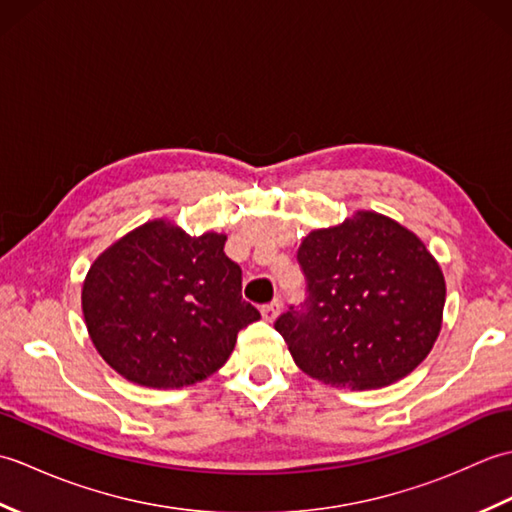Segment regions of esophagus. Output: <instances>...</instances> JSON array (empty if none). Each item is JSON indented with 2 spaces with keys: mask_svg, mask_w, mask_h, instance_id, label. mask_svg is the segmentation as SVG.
Here are the masks:
<instances>
[{
  "mask_svg": "<svg viewBox=\"0 0 512 512\" xmlns=\"http://www.w3.org/2000/svg\"><path fill=\"white\" fill-rule=\"evenodd\" d=\"M279 312H281V303L273 301V303H268V306L262 308V317H264V321L273 323L279 317Z\"/></svg>",
  "mask_w": 512,
  "mask_h": 512,
  "instance_id": "obj_1",
  "label": "esophagus"
}]
</instances>
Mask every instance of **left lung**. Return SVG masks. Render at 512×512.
<instances>
[{"label":"left lung","mask_w":512,"mask_h":512,"mask_svg":"<svg viewBox=\"0 0 512 512\" xmlns=\"http://www.w3.org/2000/svg\"><path fill=\"white\" fill-rule=\"evenodd\" d=\"M308 279L301 312L275 323L301 372L352 391L380 389L416 369L442 328V268L391 217L356 211L314 228L297 253Z\"/></svg>","instance_id":"1"}]
</instances>
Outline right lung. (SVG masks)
Returning <instances> with one entry per match:
<instances>
[{"mask_svg": "<svg viewBox=\"0 0 512 512\" xmlns=\"http://www.w3.org/2000/svg\"><path fill=\"white\" fill-rule=\"evenodd\" d=\"M224 244V233L195 237L160 217L94 259L81 308L114 372L143 387L180 389L228 361L237 332L259 312L242 299V268Z\"/></svg>", "mask_w": 512, "mask_h": 512, "instance_id": "1", "label": "right lung"}]
</instances>
